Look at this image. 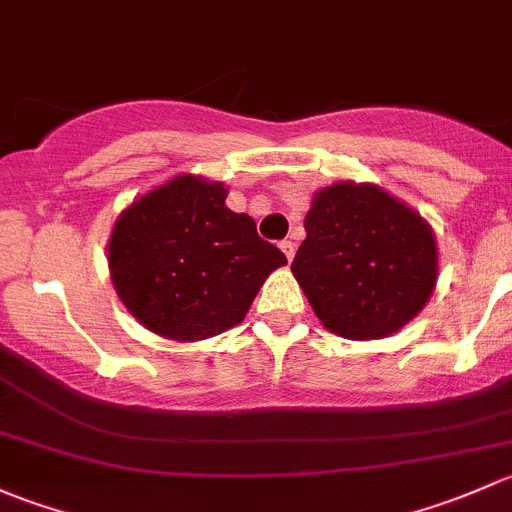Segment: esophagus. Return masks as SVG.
Returning <instances> with one entry per match:
<instances>
[{"label": "esophagus", "instance_id": "34e87169", "mask_svg": "<svg viewBox=\"0 0 512 512\" xmlns=\"http://www.w3.org/2000/svg\"><path fill=\"white\" fill-rule=\"evenodd\" d=\"M281 251H283V254H286L288 261H293V256H295V244H293L291 239L281 241Z\"/></svg>", "mask_w": 512, "mask_h": 512}]
</instances>
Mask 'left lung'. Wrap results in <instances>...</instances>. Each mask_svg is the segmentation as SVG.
<instances>
[{
  "label": "left lung",
  "instance_id": "1",
  "mask_svg": "<svg viewBox=\"0 0 512 512\" xmlns=\"http://www.w3.org/2000/svg\"><path fill=\"white\" fill-rule=\"evenodd\" d=\"M291 271L330 333L377 340L429 303L439 249L416 209L377 184L347 179L313 194Z\"/></svg>",
  "mask_w": 512,
  "mask_h": 512
}]
</instances>
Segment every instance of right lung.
<instances>
[{
  "label": "right lung",
  "mask_w": 512,
  "mask_h": 512,
  "mask_svg": "<svg viewBox=\"0 0 512 512\" xmlns=\"http://www.w3.org/2000/svg\"><path fill=\"white\" fill-rule=\"evenodd\" d=\"M229 189L177 175L115 219L108 268L115 293L150 333L197 342L234 328L286 256L226 207Z\"/></svg>",
  "instance_id": "1"
}]
</instances>
